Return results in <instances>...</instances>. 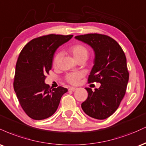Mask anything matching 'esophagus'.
<instances>
[{"label": "esophagus", "instance_id": "obj_1", "mask_svg": "<svg viewBox=\"0 0 146 146\" xmlns=\"http://www.w3.org/2000/svg\"><path fill=\"white\" fill-rule=\"evenodd\" d=\"M77 89H78V88H76V87H70V88H68V90H72V91H75V90H76Z\"/></svg>", "mask_w": 146, "mask_h": 146}]
</instances>
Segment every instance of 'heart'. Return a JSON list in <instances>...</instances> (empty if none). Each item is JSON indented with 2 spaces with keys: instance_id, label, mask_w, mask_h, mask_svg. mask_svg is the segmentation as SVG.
<instances>
[{
  "instance_id": "heart-1",
  "label": "heart",
  "mask_w": 146,
  "mask_h": 146,
  "mask_svg": "<svg viewBox=\"0 0 146 146\" xmlns=\"http://www.w3.org/2000/svg\"><path fill=\"white\" fill-rule=\"evenodd\" d=\"M70 52L75 60H79L80 59L86 60L89 55V51L86 47L82 44H77L72 46L70 48ZM60 58V53H57L53 58V63L54 65H56ZM82 73H71L66 75V81L71 84H78L80 82V79L82 77Z\"/></svg>"
}]
</instances>
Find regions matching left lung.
Returning a JSON list of instances; mask_svg holds the SVG:
<instances>
[{
    "label": "left lung",
    "mask_w": 146,
    "mask_h": 146,
    "mask_svg": "<svg viewBox=\"0 0 146 146\" xmlns=\"http://www.w3.org/2000/svg\"><path fill=\"white\" fill-rule=\"evenodd\" d=\"M75 38L89 45L95 52L88 83L101 84L94 91L86 88L88 95L82 108L90 117L105 119L116 111L125 95L129 79L125 53L115 40L106 35L89 33Z\"/></svg>",
    "instance_id": "8db88e82"
}]
</instances>
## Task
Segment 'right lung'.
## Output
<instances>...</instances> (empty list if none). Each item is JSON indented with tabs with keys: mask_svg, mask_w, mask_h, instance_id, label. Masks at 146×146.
Here are the masks:
<instances>
[{
	"mask_svg": "<svg viewBox=\"0 0 146 146\" xmlns=\"http://www.w3.org/2000/svg\"><path fill=\"white\" fill-rule=\"evenodd\" d=\"M73 35L49 34L34 38L23 48L15 71L14 88L25 113L35 120L51 117L67 88L51 89L44 83L52 68L56 49L71 39Z\"/></svg>",
	"mask_w": 146,
	"mask_h": 146,
	"instance_id": "obj_1",
	"label": "right lung"
}]
</instances>
